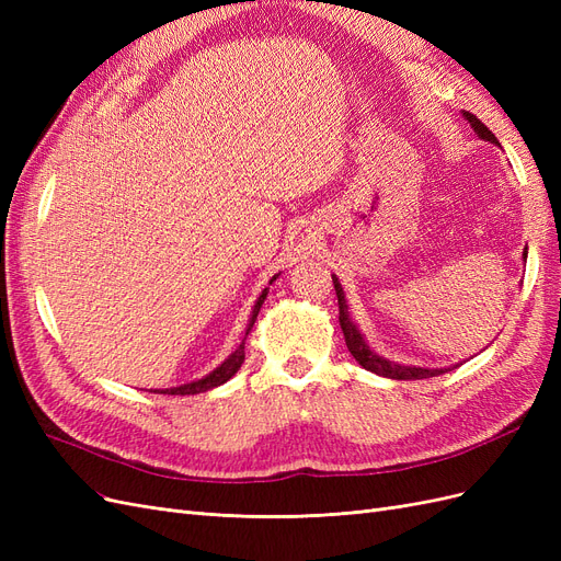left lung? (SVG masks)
<instances>
[{
    "instance_id": "1",
    "label": "left lung",
    "mask_w": 561,
    "mask_h": 561,
    "mask_svg": "<svg viewBox=\"0 0 561 561\" xmlns=\"http://www.w3.org/2000/svg\"><path fill=\"white\" fill-rule=\"evenodd\" d=\"M466 118L470 122V126L474 128V133L480 135L482 140L486 142H494L499 145L496 135L491 133L478 116L470 114V112H463ZM332 283H334V290H336V301H339V325H342V332H344V339H346V346L351 351V355L355 360L360 363V367L375 371V375L379 377H388V379H400V381H410V379H428V377H437V375H445V371H451L449 367L445 369H426V367H404V365H396L390 360H383L379 358L377 353H371L369 346L365 344V339L360 334V330L353 325V320L348 318V309H346V299H344V290L342 285H339V280L332 276Z\"/></svg>"
}]
</instances>
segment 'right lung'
<instances>
[{
	"instance_id": "obj_1",
	"label": "right lung",
	"mask_w": 561,
	"mask_h": 561,
	"mask_svg": "<svg viewBox=\"0 0 561 561\" xmlns=\"http://www.w3.org/2000/svg\"><path fill=\"white\" fill-rule=\"evenodd\" d=\"M264 299H266V290L260 295L257 304H254L252 316H250L248 332L252 330L254 320H257V313H260V309H262ZM248 332H245V336H248ZM243 360H245V342H243L239 348H236V351L229 355V358H227L222 365H219L215 371H210L208 377H203V379L192 381V383L178 386V388H165V390H161V393H163V396H196V393H206V390L217 388V386H222L225 381H229V379L236 375V371H239V367L243 365Z\"/></svg>"
}]
</instances>
